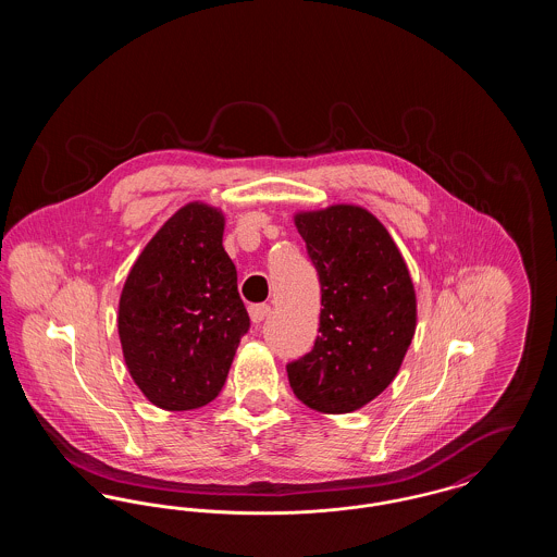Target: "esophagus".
I'll use <instances>...</instances> for the list:
<instances>
[{"label": "esophagus", "instance_id": "34e87169", "mask_svg": "<svg viewBox=\"0 0 557 557\" xmlns=\"http://www.w3.org/2000/svg\"><path fill=\"white\" fill-rule=\"evenodd\" d=\"M269 311H271V309H269V305H252V307L248 309L252 323H261V321L269 315Z\"/></svg>", "mask_w": 557, "mask_h": 557}]
</instances>
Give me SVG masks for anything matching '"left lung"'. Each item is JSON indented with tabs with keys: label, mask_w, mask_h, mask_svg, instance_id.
I'll list each match as a JSON object with an SVG mask.
<instances>
[{
	"label": "left lung",
	"mask_w": 557,
	"mask_h": 557,
	"mask_svg": "<svg viewBox=\"0 0 557 557\" xmlns=\"http://www.w3.org/2000/svg\"><path fill=\"white\" fill-rule=\"evenodd\" d=\"M321 284L319 336L286 366L292 391L321 413H348L397 375L416 334V292L397 244L361 207L294 219Z\"/></svg>",
	"instance_id": "1"
}]
</instances>
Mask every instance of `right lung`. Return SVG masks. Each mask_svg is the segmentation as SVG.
<instances>
[{"instance_id": "1", "label": "right lung", "mask_w": 557, "mask_h": 557, "mask_svg": "<svg viewBox=\"0 0 557 557\" xmlns=\"http://www.w3.org/2000/svg\"><path fill=\"white\" fill-rule=\"evenodd\" d=\"M223 223L207 205L180 209L148 242L121 294L125 363L139 391L166 411L211 403L250 330Z\"/></svg>"}]
</instances>
